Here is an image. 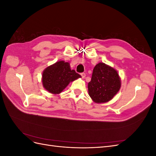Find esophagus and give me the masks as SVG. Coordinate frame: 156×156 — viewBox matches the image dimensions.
Wrapping results in <instances>:
<instances>
[{
  "instance_id": "34e87169",
  "label": "esophagus",
  "mask_w": 156,
  "mask_h": 156,
  "mask_svg": "<svg viewBox=\"0 0 156 156\" xmlns=\"http://www.w3.org/2000/svg\"><path fill=\"white\" fill-rule=\"evenodd\" d=\"M81 77H82V78H83V79H84V77H86V74L84 73H81Z\"/></svg>"
}]
</instances>
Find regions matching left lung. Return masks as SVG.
<instances>
[{
  "label": "left lung",
  "mask_w": 156,
  "mask_h": 156,
  "mask_svg": "<svg viewBox=\"0 0 156 156\" xmlns=\"http://www.w3.org/2000/svg\"><path fill=\"white\" fill-rule=\"evenodd\" d=\"M120 87L121 79L115 68L103 62L96 65L91 81L88 84V94L94 102L103 103L111 101Z\"/></svg>",
  "instance_id": "8db88e82"
}]
</instances>
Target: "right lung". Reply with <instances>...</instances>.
Listing matches in <instances>:
<instances>
[{"instance_id":"add662e5","label":"right lung","mask_w":156,"mask_h":156,"mask_svg":"<svg viewBox=\"0 0 156 156\" xmlns=\"http://www.w3.org/2000/svg\"><path fill=\"white\" fill-rule=\"evenodd\" d=\"M81 77L74 69H71L69 63L60 60L44 70L41 82L47 91L52 94H59L70 82Z\"/></svg>"}]
</instances>
